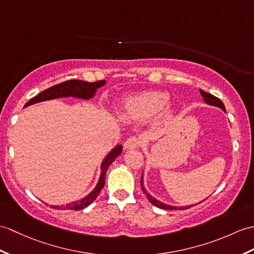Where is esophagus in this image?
I'll return each instance as SVG.
<instances>
[{"instance_id": "obj_1", "label": "esophagus", "mask_w": 254, "mask_h": 254, "mask_svg": "<svg viewBox=\"0 0 254 254\" xmlns=\"http://www.w3.org/2000/svg\"><path fill=\"white\" fill-rule=\"evenodd\" d=\"M140 145V140L137 137H128L125 143V149H135Z\"/></svg>"}]
</instances>
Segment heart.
Here are the masks:
<instances>
[{"label": "heart", "instance_id": "heart-1", "mask_svg": "<svg viewBox=\"0 0 254 254\" xmlns=\"http://www.w3.org/2000/svg\"><path fill=\"white\" fill-rule=\"evenodd\" d=\"M169 94L166 92H145L127 98L121 105L120 115L125 120L143 121L160 113L163 120L172 116V110L167 106Z\"/></svg>", "mask_w": 254, "mask_h": 254}]
</instances>
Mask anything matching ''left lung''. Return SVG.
Here are the masks:
<instances>
[{
  "label": "left lung",
  "instance_id": "8db88e82",
  "mask_svg": "<svg viewBox=\"0 0 254 254\" xmlns=\"http://www.w3.org/2000/svg\"><path fill=\"white\" fill-rule=\"evenodd\" d=\"M200 94H201V96L203 97V102L205 104H208L210 106H215V107H219L221 108L223 111H225V106L222 103V100L220 98L215 97L214 95H212L210 93L204 92L202 90H200ZM140 187H141V190L146 194L147 199L149 200V202L152 203L157 208H160V209H166V210H186V209H190L192 205H184V207H175V205H170L167 203H163L161 201H159L156 198H154L151 196V194L145 190V186H144V178H143V174H141V178H140Z\"/></svg>",
  "mask_w": 254,
  "mask_h": 254
}]
</instances>
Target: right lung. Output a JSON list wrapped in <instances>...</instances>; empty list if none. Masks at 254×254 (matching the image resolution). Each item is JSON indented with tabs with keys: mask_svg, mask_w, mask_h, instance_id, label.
<instances>
[{
	"mask_svg": "<svg viewBox=\"0 0 254 254\" xmlns=\"http://www.w3.org/2000/svg\"><path fill=\"white\" fill-rule=\"evenodd\" d=\"M106 84V81H97V82H85L82 80H69L64 81L63 83H60L57 85L52 86L47 90L39 93L37 96L31 98L29 102L25 105V107L28 106L37 104L40 102H45V100L61 98V97H75L80 99H91L95 96V93L97 88L102 87ZM122 151V145H117L115 148L109 151V154L105 157L102 164H100V176L97 182L96 186L94 187V190L80 200L76 201L70 202L68 204H62V205H52L54 209L60 210H82L86 207H88L94 200L97 198L100 190H103L105 186V180H106V172L109 168L111 163L115 161V159L121 155Z\"/></svg>",
	"mask_w": 254,
	"mask_h": 254,
	"instance_id": "right-lung-1",
	"label": "right lung"
}]
</instances>
